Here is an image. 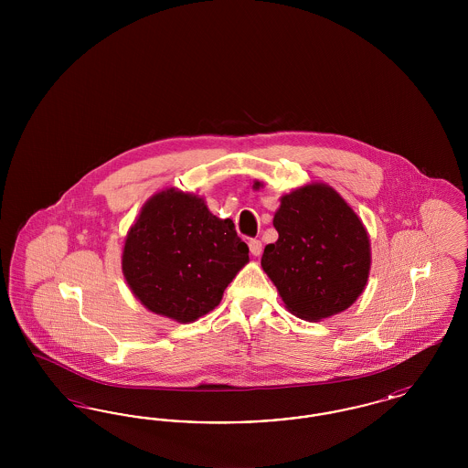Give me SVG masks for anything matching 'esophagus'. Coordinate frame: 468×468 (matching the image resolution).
<instances>
[{
	"instance_id": "1",
	"label": "esophagus",
	"mask_w": 468,
	"mask_h": 468,
	"mask_svg": "<svg viewBox=\"0 0 468 468\" xmlns=\"http://www.w3.org/2000/svg\"><path fill=\"white\" fill-rule=\"evenodd\" d=\"M249 250H250V254H252V256H260V254L263 252V244H261V240H258V239H250V240H249Z\"/></svg>"
}]
</instances>
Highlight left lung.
<instances>
[{
  "instance_id": "8db88e82",
  "label": "left lung",
  "mask_w": 468,
  "mask_h": 468,
  "mask_svg": "<svg viewBox=\"0 0 468 468\" xmlns=\"http://www.w3.org/2000/svg\"><path fill=\"white\" fill-rule=\"evenodd\" d=\"M260 186V184H256ZM261 267L286 307L307 321L346 311L363 292L370 270V240L355 210L324 184L282 197Z\"/></svg>"
}]
</instances>
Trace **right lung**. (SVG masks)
Listing matches in <instances>:
<instances>
[{
    "mask_svg": "<svg viewBox=\"0 0 468 468\" xmlns=\"http://www.w3.org/2000/svg\"><path fill=\"white\" fill-rule=\"evenodd\" d=\"M247 261L249 247L235 224L212 216L201 198L166 189L144 205L132 226L122 271L149 311L193 323L219 305Z\"/></svg>",
    "mask_w": 468,
    "mask_h": 468,
    "instance_id": "add662e5",
    "label": "right lung"
}]
</instances>
